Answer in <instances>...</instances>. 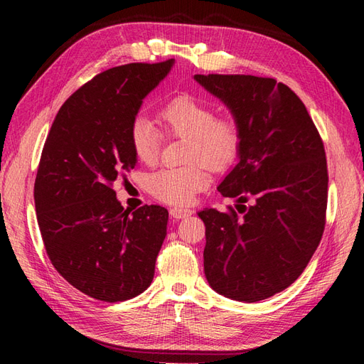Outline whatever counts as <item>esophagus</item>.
Listing matches in <instances>:
<instances>
[{"label": "esophagus", "mask_w": 364, "mask_h": 364, "mask_svg": "<svg viewBox=\"0 0 364 364\" xmlns=\"http://www.w3.org/2000/svg\"><path fill=\"white\" fill-rule=\"evenodd\" d=\"M191 214H193V211H191V209H188V208H178V206H174V208L170 209V215H171L173 218H176V220L190 217Z\"/></svg>", "instance_id": "esophagus-1"}]
</instances>
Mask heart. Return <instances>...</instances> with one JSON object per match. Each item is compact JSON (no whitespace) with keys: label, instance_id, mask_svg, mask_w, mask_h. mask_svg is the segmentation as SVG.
I'll use <instances>...</instances> for the list:
<instances>
[{"label":"heart","instance_id":"obj_1","mask_svg":"<svg viewBox=\"0 0 364 364\" xmlns=\"http://www.w3.org/2000/svg\"><path fill=\"white\" fill-rule=\"evenodd\" d=\"M164 134L186 139L183 167L161 168L146 179L155 199L171 205H188L203 191L209 178L206 168L223 170L232 164L241 144V127L232 117H217V109L193 94H179L159 111ZM130 147L142 164L159 158L162 132L147 118L138 117L129 130Z\"/></svg>","mask_w":364,"mask_h":364}]
</instances>
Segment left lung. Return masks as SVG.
Instances as JSON below:
<instances>
[{
	"label": "left lung",
	"instance_id": "obj_1",
	"mask_svg": "<svg viewBox=\"0 0 364 364\" xmlns=\"http://www.w3.org/2000/svg\"><path fill=\"white\" fill-rule=\"evenodd\" d=\"M194 79L229 107L241 127L240 161L217 188L235 199L237 209L199 213L206 228L205 277L234 301L267 299L301 277L322 240L328 202L323 141L287 85L245 74Z\"/></svg>",
	"mask_w": 364,
	"mask_h": 364
}]
</instances>
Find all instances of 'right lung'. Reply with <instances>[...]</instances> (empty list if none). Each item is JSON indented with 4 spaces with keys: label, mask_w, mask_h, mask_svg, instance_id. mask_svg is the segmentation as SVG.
Returning <instances> with one entry per match:
<instances>
[{
    "label": "right lung",
    "mask_w": 364,
    "mask_h": 364,
    "mask_svg": "<svg viewBox=\"0 0 364 364\" xmlns=\"http://www.w3.org/2000/svg\"><path fill=\"white\" fill-rule=\"evenodd\" d=\"M173 63H127L97 74L62 105L42 149L35 206L43 246L54 269L98 301L132 299L155 274L168 211L144 205L130 213L112 186L135 168L130 126Z\"/></svg>",
    "instance_id": "1"
}]
</instances>
